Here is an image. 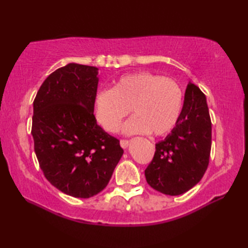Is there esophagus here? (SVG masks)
Returning a JSON list of instances; mask_svg holds the SVG:
<instances>
[{
    "label": "esophagus",
    "instance_id": "obj_1",
    "mask_svg": "<svg viewBox=\"0 0 248 248\" xmlns=\"http://www.w3.org/2000/svg\"><path fill=\"white\" fill-rule=\"evenodd\" d=\"M120 145H121V148L125 149V148H127V146L129 145V141H128V140H124V139L120 140Z\"/></svg>",
    "mask_w": 248,
    "mask_h": 248
}]
</instances>
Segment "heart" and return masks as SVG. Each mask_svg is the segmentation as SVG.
I'll return each instance as SVG.
<instances>
[{
    "label": "heart",
    "mask_w": 248,
    "mask_h": 248,
    "mask_svg": "<svg viewBox=\"0 0 248 248\" xmlns=\"http://www.w3.org/2000/svg\"><path fill=\"white\" fill-rule=\"evenodd\" d=\"M94 108L98 123L109 132L117 131L132 109L134 116L124 125L125 133L163 136L177 124L183 92L173 78L139 71L117 78L111 90L96 92Z\"/></svg>",
    "instance_id": "heart-1"
}]
</instances>
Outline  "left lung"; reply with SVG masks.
Segmentation results:
<instances>
[{"instance_id": "obj_1", "label": "left lung", "mask_w": 248, "mask_h": 248, "mask_svg": "<svg viewBox=\"0 0 248 248\" xmlns=\"http://www.w3.org/2000/svg\"><path fill=\"white\" fill-rule=\"evenodd\" d=\"M211 152V119L205 96L189 84L183 110L171 133L155 144V153L144 171L153 189L178 196L203 177Z\"/></svg>"}]
</instances>
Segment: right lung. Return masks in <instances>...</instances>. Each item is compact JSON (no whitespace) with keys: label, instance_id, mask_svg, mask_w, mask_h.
I'll return each instance as SVG.
<instances>
[{"label":"right lung","instance_id":"obj_1","mask_svg":"<svg viewBox=\"0 0 248 248\" xmlns=\"http://www.w3.org/2000/svg\"><path fill=\"white\" fill-rule=\"evenodd\" d=\"M97 68L70 63L52 72L33 100V149L45 177L64 194L90 198L110 180L124 150L96 124Z\"/></svg>","mask_w":248,"mask_h":248}]
</instances>
